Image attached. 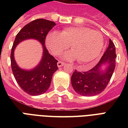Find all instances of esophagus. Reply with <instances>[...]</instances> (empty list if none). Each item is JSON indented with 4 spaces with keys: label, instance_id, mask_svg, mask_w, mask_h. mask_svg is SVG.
I'll use <instances>...</instances> for the list:
<instances>
[{
    "label": "esophagus",
    "instance_id": "obj_1",
    "mask_svg": "<svg viewBox=\"0 0 128 128\" xmlns=\"http://www.w3.org/2000/svg\"><path fill=\"white\" fill-rule=\"evenodd\" d=\"M57 64H58V66L59 68H60V67L63 66H64V62H58Z\"/></svg>",
    "mask_w": 128,
    "mask_h": 128
}]
</instances>
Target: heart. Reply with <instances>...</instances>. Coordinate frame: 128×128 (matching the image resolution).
<instances>
[{
  "label": "heart",
  "instance_id": "heart-1",
  "mask_svg": "<svg viewBox=\"0 0 128 128\" xmlns=\"http://www.w3.org/2000/svg\"><path fill=\"white\" fill-rule=\"evenodd\" d=\"M46 46L54 56L70 46L72 50L64 53L66 60H78L80 64L86 67L92 66L100 58L104 49V40L101 34L85 26H72L47 34L45 40Z\"/></svg>",
  "mask_w": 128,
  "mask_h": 128
}]
</instances>
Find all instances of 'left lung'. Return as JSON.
<instances>
[{"instance_id":"1","label":"left lung","mask_w":128,"mask_h":128,"mask_svg":"<svg viewBox=\"0 0 128 128\" xmlns=\"http://www.w3.org/2000/svg\"><path fill=\"white\" fill-rule=\"evenodd\" d=\"M115 46L112 40L99 63L88 71L75 70L71 84L76 92L82 96H94L104 91L112 78L116 65Z\"/></svg>"}]
</instances>
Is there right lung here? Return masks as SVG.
<instances>
[{
  "label": "right lung",
  "instance_id": "right-lung-1",
  "mask_svg": "<svg viewBox=\"0 0 128 128\" xmlns=\"http://www.w3.org/2000/svg\"><path fill=\"white\" fill-rule=\"evenodd\" d=\"M56 25L52 21L37 19L26 24L16 36L11 52V65L13 74L19 86L27 94L32 96L40 95L49 88L53 73L58 69V60L50 56L45 46V39L48 32ZM38 40L43 48L42 58L34 69H21L14 58L16 46L26 39Z\"/></svg>",
  "mask_w": 128,
  "mask_h": 128
}]
</instances>
